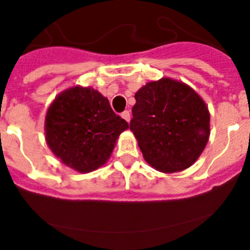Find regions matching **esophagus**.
<instances>
[{
	"label": "esophagus",
	"instance_id": "1",
	"mask_svg": "<svg viewBox=\"0 0 250 250\" xmlns=\"http://www.w3.org/2000/svg\"><path fill=\"white\" fill-rule=\"evenodd\" d=\"M121 118L129 123V121H130V113H129V111H124V113H121Z\"/></svg>",
	"mask_w": 250,
	"mask_h": 250
}]
</instances>
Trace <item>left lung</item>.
Listing matches in <instances>:
<instances>
[{"instance_id": "obj_1", "label": "left lung", "mask_w": 250, "mask_h": 250, "mask_svg": "<svg viewBox=\"0 0 250 250\" xmlns=\"http://www.w3.org/2000/svg\"><path fill=\"white\" fill-rule=\"evenodd\" d=\"M130 130L145 161L164 173L186 170L209 139V110L186 83L171 78L148 82L135 94Z\"/></svg>"}]
</instances>
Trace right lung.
Wrapping results in <instances>:
<instances>
[{
	"instance_id": "add662e5",
	"label": "right lung",
	"mask_w": 250,
	"mask_h": 250,
	"mask_svg": "<svg viewBox=\"0 0 250 250\" xmlns=\"http://www.w3.org/2000/svg\"><path fill=\"white\" fill-rule=\"evenodd\" d=\"M129 124L116 115L107 98L90 86L59 93L45 114L44 134L50 151L80 173L98 170L111 156Z\"/></svg>"
}]
</instances>
